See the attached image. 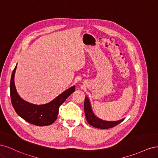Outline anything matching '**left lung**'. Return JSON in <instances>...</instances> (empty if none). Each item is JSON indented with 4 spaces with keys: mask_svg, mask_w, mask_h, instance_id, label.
Returning <instances> with one entry per match:
<instances>
[{
    "mask_svg": "<svg viewBox=\"0 0 158 158\" xmlns=\"http://www.w3.org/2000/svg\"><path fill=\"white\" fill-rule=\"evenodd\" d=\"M84 112L85 114V118L88 123L91 126L94 127L98 128H102V129H107L117 126L119 123H121L122 121H124L123 118L119 121H103L102 119H100L98 117L95 115L94 113L92 111V107H91L90 102L89 101V99L85 97V101H84Z\"/></svg>",
    "mask_w": 158,
    "mask_h": 158,
    "instance_id": "left-lung-1",
    "label": "left lung"
}]
</instances>
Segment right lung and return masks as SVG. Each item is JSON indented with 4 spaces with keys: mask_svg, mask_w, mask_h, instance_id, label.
Wrapping results in <instances>:
<instances>
[{
    "mask_svg": "<svg viewBox=\"0 0 158 158\" xmlns=\"http://www.w3.org/2000/svg\"><path fill=\"white\" fill-rule=\"evenodd\" d=\"M16 66L17 65L12 72L10 84L11 102L14 110L19 116L33 125L39 127L51 125L58 116L60 106L75 91V85L66 89L48 103L32 104L22 99L17 93L14 84V75Z\"/></svg>",
    "mask_w": 158,
    "mask_h": 158,
    "instance_id": "add662e5",
    "label": "right lung"
}]
</instances>
